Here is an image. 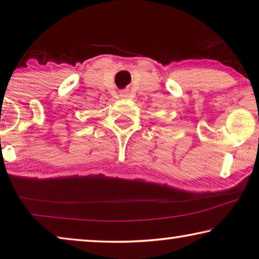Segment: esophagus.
<instances>
[{
	"label": "esophagus",
	"instance_id": "obj_1",
	"mask_svg": "<svg viewBox=\"0 0 259 259\" xmlns=\"http://www.w3.org/2000/svg\"><path fill=\"white\" fill-rule=\"evenodd\" d=\"M121 96H122V97H126V96H128V93H122Z\"/></svg>",
	"mask_w": 259,
	"mask_h": 259
}]
</instances>
